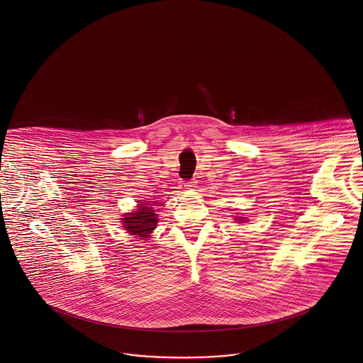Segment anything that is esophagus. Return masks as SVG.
<instances>
[{"instance_id": "obj_1", "label": "esophagus", "mask_w": 363, "mask_h": 363, "mask_svg": "<svg viewBox=\"0 0 363 363\" xmlns=\"http://www.w3.org/2000/svg\"><path fill=\"white\" fill-rule=\"evenodd\" d=\"M193 184H194V182H186V183H184V187H186V189H190V187H193Z\"/></svg>"}]
</instances>
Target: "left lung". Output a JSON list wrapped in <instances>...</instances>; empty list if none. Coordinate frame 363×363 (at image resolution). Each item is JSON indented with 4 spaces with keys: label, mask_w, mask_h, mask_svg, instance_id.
<instances>
[{
    "label": "left lung",
    "mask_w": 363,
    "mask_h": 363,
    "mask_svg": "<svg viewBox=\"0 0 363 363\" xmlns=\"http://www.w3.org/2000/svg\"><path fill=\"white\" fill-rule=\"evenodd\" d=\"M238 219H240V220H242V219H244V218H238Z\"/></svg>",
    "instance_id": "obj_1"
}]
</instances>
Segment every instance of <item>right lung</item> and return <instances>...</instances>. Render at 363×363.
Returning a JSON list of instances; mask_svg holds the SVG:
<instances>
[{"instance_id":"add662e5","label":"right lung","mask_w":363,"mask_h":363,"mask_svg":"<svg viewBox=\"0 0 363 363\" xmlns=\"http://www.w3.org/2000/svg\"><path fill=\"white\" fill-rule=\"evenodd\" d=\"M157 213L154 208L148 202H141L140 208L129 215V218H123L125 230L129 231L133 235L138 237H150V234L157 226Z\"/></svg>"}]
</instances>
